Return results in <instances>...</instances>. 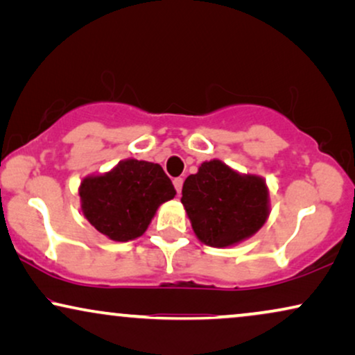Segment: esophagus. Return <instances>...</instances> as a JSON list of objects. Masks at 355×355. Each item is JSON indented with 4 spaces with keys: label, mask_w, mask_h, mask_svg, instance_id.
Returning a JSON list of instances; mask_svg holds the SVG:
<instances>
[{
    "label": "esophagus",
    "mask_w": 355,
    "mask_h": 355,
    "mask_svg": "<svg viewBox=\"0 0 355 355\" xmlns=\"http://www.w3.org/2000/svg\"><path fill=\"white\" fill-rule=\"evenodd\" d=\"M173 187H175V190H177L178 195H180L182 188H183V178H182V177L175 178V180H173Z\"/></svg>",
    "instance_id": "esophagus-1"
}]
</instances>
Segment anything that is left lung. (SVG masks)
<instances>
[{"label": "left lung", "mask_w": 355, "mask_h": 355, "mask_svg": "<svg viewBox=\"0 0 355 355\" xmlns=\"http://www.w3.org/2000/svg\"><path fill=\"white\" fill-rule=\"evenodd\" d=\"M182 205L196 237L222 248L261 229L268 219V188L263 178L240 175L220 160H209L183 183Z\"/></svg>", "instance_id": "1"}]
</instances>
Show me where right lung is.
Segmentation results:
<instances>
[{
	"label": "right lung",
	"mask_w": 355,
	"mask_h": 355,
	"mask_svg": "<svg viewBox=\"0 0 355 355\" xmlns=\"http://www.w3.org/2000/svg\"><path fill=\"white\" fill-rule=\"evenodd\" d=\"M177 195L159 164L123 160L110 172L84 178L83 212L98 232L128 242L146 232L157 207Z\"/></svg>",
	"instance_id": "1"
}]
</instances>
